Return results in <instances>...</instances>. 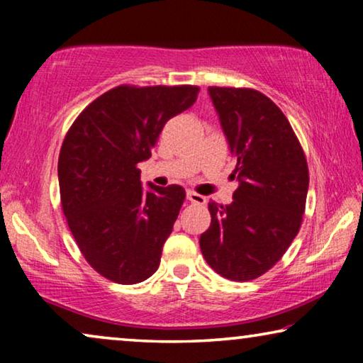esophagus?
Returning a JSON list of instances; mask_svg holds the SVG:
<instances>
[{
    "label": "esophagus",
    "mask_w": 363,
    "mask_h": 363,
    "mask_svg": "<svg viewBox=\"0 0 363 363\" xmlns=\"http://www.w3.org/2000/svg\"><path fill=\"white\" fill-rule=\"evenodd\" d=\"M186 200L191 201V203H195V205H205V203H206V198L205 196H201L200 193L191 191V190L186 191Z\"/></svg>",
    "instance_id": "34e87169"
}]
</instances>
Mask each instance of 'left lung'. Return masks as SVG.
I'll return each instance as SVG.
<instances>
[{
  "label": "left lung",
  "instance_id": "8db88e82",
  "mask_svg": "<svg viewBox=\"0 0 363 363\" xmlns=\"http://www.w3.org/2000/svg\"><path fill=\"white\" fill-rule=\"evenodd\" d=\"M236 158L240 186L231 205L208 203L211 225L201 255L230 281H252L284 256L302 225L309 168L279 107L250 87L208 89Z\"/></svg>",
  "mask_w": 363,
  "mask_h": 363
}]
</instances>
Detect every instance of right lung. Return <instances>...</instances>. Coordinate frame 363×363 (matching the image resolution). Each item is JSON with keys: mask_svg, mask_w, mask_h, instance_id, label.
I'll list each match as a JSON object with an SVG mask.
<instances>
[{"mask_svg": "<svg viewBox=\"0 0 363 363\" xmlns=\"http://www.w3.org/2000/svg\"><path fill=\"white\" fill-rule=\"evenodd\" d=\"M198 86L122 84L79 113L64 137L57 175L69 230L89 266L117 284L158 269L185 188H142L137 165L152 157L167 121L195 104Z\"/></svg>", "mask_w": 363, "mask_h": 363, "instance_id": "add662e5", "label": "right lung"}]
</instances>
